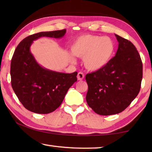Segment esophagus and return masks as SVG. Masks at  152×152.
<instances>
[{
  "label": "esophagus",
  "mask_w": 152,
  "mask_h": 152,
  "mask_svg": "<svg viewBox=\"0 0 152 152\" xmlns=\"http://www.w3.org/2000/svg\"><path fill=\"white\" fill-rule=\"evenodd\" d=\"M84 78V74L82 72H78V75H77V78H78V80H82Z\"/></svg>",
  "instance_id": "obj_1"
}]
</instances>
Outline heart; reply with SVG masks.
<instances>
[{
	"instance_id": "1",
	"label": "heart",
	"mask_w": 152,
	"mask_h": 152,
	"mask_svg": "<svg viewBox=\"0 0 152 152\" xmlns=\"http://www.w3.org/2000/svg\"><path fill=\"white\" fill-rule=\"evenodd\" d=\"M71 51L76 57L84 58V65L91 71L104 68L112 60L115 51V44L109 37L96 35H84L77 38L71 45ZM72 62L74 59L69 55Z\"/></svg>"
}]
</instances>
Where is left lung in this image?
<instances>
[{"label":"left lung","instance_id":"obj_1","mask_svg":"<svg viewBox=\"0 0 152 152\" xmlns=\"http://www.w3.org/2000/svg\"><path fill=\"white\" fill-rule=\"evenodd\" d=\"M119 46L115 57L101 70L87 74L86 100L97 114L122 112L137 96L143 76V64L133 43L115 34Z\"/></svg>","mask_w":152,"mask_h":152}]
</instances>
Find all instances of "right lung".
Listing matches in <instances>:
<instances>
[{
  "instance_id": "obj_1",
  "label": "right lung",
  "mask_w": 152,
  "mask_h": 152,
  "mask_svg": "<svg viewBox=\"0 0 152 152\" xmlns=\"http://www.w3.org/2000/svg\"><path fill=\"white\" fill-rule=\"evenodd\" d=\"M66 29L39 32L19 43L12 56L11 77L12 89L25 109L48 114L60 106L68 89L77 81L78 73L58 72L41 66L30 51L33 41L42 37L61 38Z\"/></svg>"
}]
</instances>
